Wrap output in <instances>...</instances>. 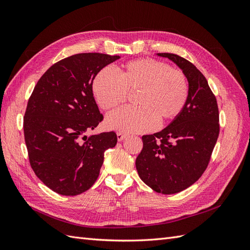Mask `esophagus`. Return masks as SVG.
<instances>
[{"label": "esophagus", "instance_id": "obj_1", "mask_svg": "<svg viewBox=\"0 0 250 250\" xmlns=\"http://www.w3.org/2000/svg\"><path fill=\"white\" fill-rule=\"evenodd\" d=\"M126 137H127V135H126L125 133H123V132H118V133H117V138H118V141H119V142H121V141H123L124 139H126Z\"/></svg>", "mask_w": 250, "mask_h": 250}]
</instances>
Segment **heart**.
Wrapping results in <instances>:
<instances>
[{
	"label": "heart",
	"mask_w": 250,
	"mask_h": 250,
	"mask_svg": "<svg viewBox=\"0 0 250 250\" xmlns=\"http://www.w3.org/2000/svg\"><path fill=\"white\" fill-rule=\"evenodd\" d=\"M95 99L104 110L125 102L127 93H137L138 107H123L107 116L109 129L124 132H146L158 123L177 117L188 96L186 75L160 60L139 59L125 63L118 74L109 69L98 73L92 84Z\"/></svg>",
	"instance_id": "obj_1"
}]
</instances>
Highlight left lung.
Wrapping results in <instances>:
<instances>
[{
    "label": "left lung",
    "mask_w": 250,
    "mask_h": 250,
    "mask_svg": "<svg viewBox=\"0 0 250 250\" xmlns=\"http://www.w3.org/2000/svg\"><path fill=\"white\" fill-rule=\"evenodd\" d=\"M170 59L186 75L188 96L184 109L160 132L143 135L135 161L140 178L157 193L176 194L206 171L219 135L217 100L208 80L193 63L171 53Z\"/></svg>",
    "instance_id": "8db88e82"
}]
</instances>
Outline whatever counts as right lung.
I'll use <instances>...</instances> for the list:
<instances>
[{"label":"right lung","instance_id":"1","mask_svg":"<svg viewBox=\"0 0 250 250\" xmlns=\"http://www.w3.org/2000/svg\"><path fill=\"white\" fill-rule=\"evenodd\" d=\"M119 58L80 53L60 60L41 77L28 101L24 134L30 165L36 176L60 195L87 191L99 176L105 150L117 145L113 131L88 138L85 132L103 119L93 80Z\"/></svg>","mask_w":250,"mask_h":250}]
</instances>
